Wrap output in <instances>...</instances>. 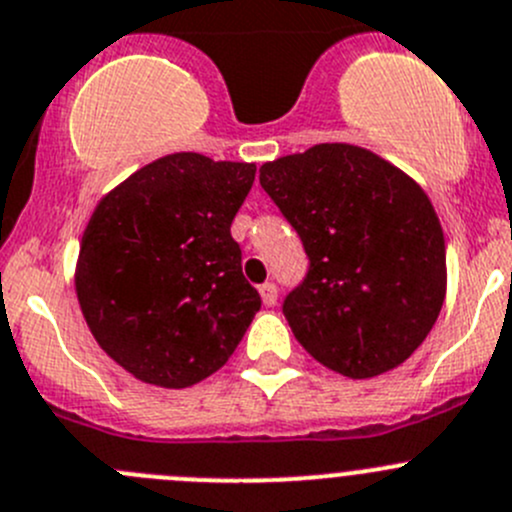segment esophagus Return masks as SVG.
<instances>
[{"instance_id": "1", "label": "esophagus", "mask_w": 512, "mask_h": 512, "mask_svg": "<svg viewBox=\"0 0 512 512\" xmlns=\"http://www.w3.org/2000/svg\"><path fill=\"white\" fill-rule=\"evenodd\" d=\"M260 297L267 307H272L277 302V287L272 285V282H265V285L260 287Z\"/></svg>"}]
</instances>
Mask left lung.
<instances>
[{
	"instance_id": "left-lung-1",
	"label": "left lung",
	"mask_w": 512,
	"mask_h": 512,
	"mask_svg": "<svg viewBox=\"0 0 512 512\" xmlns=\"http://www.w3.org/2000/svg\"><path fill=\"white\" fill-rule=\"evenodd\" d=\"M260 185L310 257L282 312L320 365L352 377L408 360L445 300V237L423 187L355 145H315L260 167Z\"/></svg>"
}]
</instances>
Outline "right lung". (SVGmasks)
I'll use <instances>...</instances> for the list:
<instances>
[{
    "label": "right lung",
    "instance_id": "right-lung-1",
    "mask_svg": "<svg viewBox=\"0 0 512 512\" xmlns=\"http://www.w3.org/2000/svg\"><path fill=\"white\" fill-rule=\"evenodd\" d=\"M257 167L175 152L99 200L79 245L74 287L94 340L157 388L220 370L262 300L242 275L230 225Z\"/></svg>",
    "mask_w": 512,
    "mask_h": 512
}]
</instances>
